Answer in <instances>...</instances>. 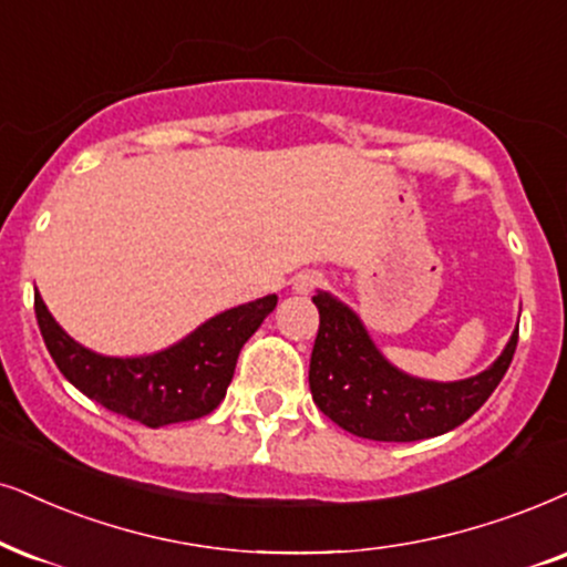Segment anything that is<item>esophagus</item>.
Instances as JSON below:
<instances>
[{
	"instance_id": "1",
	"label": "esophagus",
	"mask_w": 567,
	"mask_h": 567,
	"mask_svg": "<svg viewBox=\"0 0 567 567\" xmlns=\"http://www.w3.org/2000/svg\"><path fill=\"white\" fill-rule=\"evenodd\" d=\"M321 282H324V277H321L319 271H303V275L296 277V290L311 292V290H317Z\"/></svg>"
}]
</instances>
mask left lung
Wrapping results in <instances>:
<instances>
[{"label":"left lung","instance_id":"1","mask_svg":"<svg viewBox=\"0 0 567 567\" xmlns=\"http://www.w3.org/2000/svg\"><path fill=\"white\" fill-rule=\"evenodd\" d=\"M319 332L308 384L313 403L346 432L377 442H415L440 436L468 421L503 382L518 329L503 355L463 382H424L398 371L379 353L361 319L346 303L317 292Z\"/></svg>","mask_w":567,"mask_h":567}]
</instances>
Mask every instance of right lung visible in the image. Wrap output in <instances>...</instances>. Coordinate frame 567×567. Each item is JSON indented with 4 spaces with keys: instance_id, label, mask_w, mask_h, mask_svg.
I'll return each instance as SVG.
<instances>
[{
    "instance_id": "1",
    "label": "right lung",
    "mask_w": 567,
    "mask_h": 567,
    "mask_svg": "<svg viewBox=\"0 0 567 567\" xmlns=\"http://www.w3.org/2000/svg\"><path fill=\"white\" fill-rule=\"evenodd\" d=\"M275 306L277 296H267L230 308L162 353L106 358L91 353L64 334L39 292L33 296L41 337L64 379L106 411L152 429L212 413L233 382L240 348Z\"/></svg>"
}]
</instances>
